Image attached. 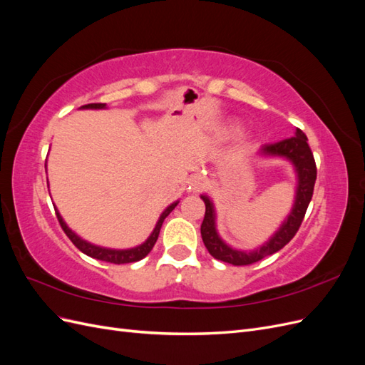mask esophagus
I'll use <instances>...</instances> for the list:
<instances>
[{
    "label": "esophagus",
    "instance_id": "34e87169",
    "mask_svg": "<svg viewBox=\"0 0 365 365\" xmlns=\"http://www.w3.org/2000/svg\"><path fill=\"white\" fill-rule=\"evenodd\" d=\"M202 187H204V181H202V178H200V176H196V178H193L190 181V189H193L195 192H200Z\"/></svg>",
    "mask_w": 365,
    "mask_h": 365
}]
</instances>
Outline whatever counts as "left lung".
Segmentation results:
<instances>
[{
  "label": "left lung",
  "mask_w": 365,
  "mask_h": 365,
  "mask_svg": "<svg viewBox=\"0 0 365 365\" xmlns=\"http://www.w3.org/2000/svg\"><path fill=\"white\" fill-rule=\"evenodd\" d=\"M260 153L267 157H283L286 160H289L294 164L298 178L292 212L289 213L288 219L282 224L277 233H275L267 244H263L260 248L250 252L228 247L225 242L219 237L216 231L213 202L210 201L205 195L201 196L205 204V216L201 225V236L204 240V245L215 259L222 260L225 263H231L235 264V267H245V264L256 263L263 257L280 251L288 242H291V239L297 235L298 228H300L303 222L307 205L311 202L314 195L317 165L314 160V153L307 145V137L304 135V132L302 129H297L295 135L291 138L262 146Z\"/></svg>",
  "instance_id": "obj_1"
}]
</instances>
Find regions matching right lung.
I'll return each instance as SVG.
<instances>
[{
    "mask_svg": "<svg viewBox=\"0 0 365 365\" xmlns=\"http://www.w3.org/2000/svg\"><path fill=\"white\" fill-rule=\"evenodd\" d=\"M106 103H88V105H83L81 106L82 109H102L105 108ZM178 205V201L170 204L168 208L164 210V212L161 213L158 222L155 225V228H153L152 235L148 237V240L145 242V244H141L135 248H130V250H109V248H102V247H97V245H93L90 244V242H86L83 239H81L79 236H77L74 231H71L67 224L63 222L62 216L59 215V212L56 208H54V212H56V216H58V220L59 224L63 230V233L68 236V239L73 242V244L79 248L83 254H86V256H90L93 259H97V260H102V262H109V263H115V264H120V263H132V262H138L141 259H145L148 254L150 252V250L153 248V245H155V242L158 239V235H160V230H161V225L164 222V219L168 217L170 215L172 210Z\"/></svg>",
    "mask_w": 365,
    "mask_h": 365,
    "instance_id": "right-lung-1",
    "label": "right lung"
}]
</instances>
